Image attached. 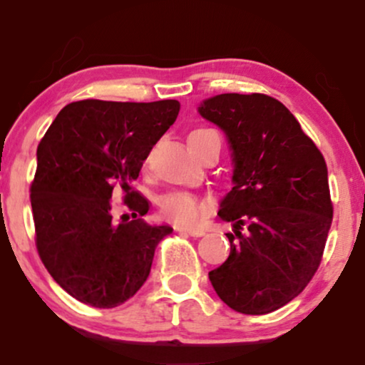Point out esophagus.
I'll use <instances>...</instances> for the list:
<instances>
[{
	"label": "esophagus",
	"mask_w": 365,
	"mask_h": 365,
	"mask_svg": "<svg viewBox=\"0 0 365 365\" xmlns=\"http://www.w3.org/2000/svg\"><path fill=\"white\" fill-rule=\"evenodd\" d=\"M177 230L180 233H187L190 237H202L206 233L202 228H192V226H178Z\"/></svg>",
	"instance_id": "34e87169"
}]
</instances>
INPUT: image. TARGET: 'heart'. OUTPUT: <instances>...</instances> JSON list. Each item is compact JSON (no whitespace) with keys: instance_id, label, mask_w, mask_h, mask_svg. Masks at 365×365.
Returning a JSON list of instances; mask_svg holds the SVG:
<instances>
[{"instance_id":"b5f03b06","label":"heart","mask_w":365,"mask_h":365,"mask_svg":"<svg viewBox=\"0 0 365 365\" xmlns=\"http://www.w3.org/2000/svg\"><path fill=\"white\" fill-rule=\"evenodd\" d=\"M211 135H217L212 128H194L188 133V144L195 150ZM159 206H161L163 215L182 225L197 223L207 211V204L197 195L188 194V192H170V194L161 197Z\"/></svg>"}]
</instances>
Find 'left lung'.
I'll use <instances>...</instances> for the list:
<instances>
[{
    "instance_id": "left-lung-1",
    "label": "left lung",
    "mask_w": 365,
    "mask_h": 365,
    "mask_svg": "<svg viewBox=\"0 0 365 365\" xmlns=\"http://www.w3.org/2000/svg\"><path fill=\"white\" fill-rule=\"evenodd\" d=\"M233 149V187L217 216L232 223L230 255L209 273L233 311L261 316L283 307L319 267L331 221L321 150L278 99L220 94L200 104Z\"/></svg>"
}]
</instances>
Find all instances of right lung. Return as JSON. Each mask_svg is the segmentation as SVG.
Masks as SVG:
<instances>
[{
	"instance_id": "right-lung-1",
	"label": "right lung",
	"mask_w": 365,
	"mask_h": 365,
	"mask_svg": "<svg viewBox=\"0 0 365 365\" xmlns=\"http://www.w3.org/2000/svg\"><path fill=\"white\" fill-rule=\"evenodd\" d=\"M180 103L66 104L37 145L31 183L36 247L49 274L78 302L113 309L145 283L154 250L173 228L142 220L150 202L130 182L175 123ZM120 186L133 220L115 222L110 195Z\"/></svg>"
}]
</instances>
